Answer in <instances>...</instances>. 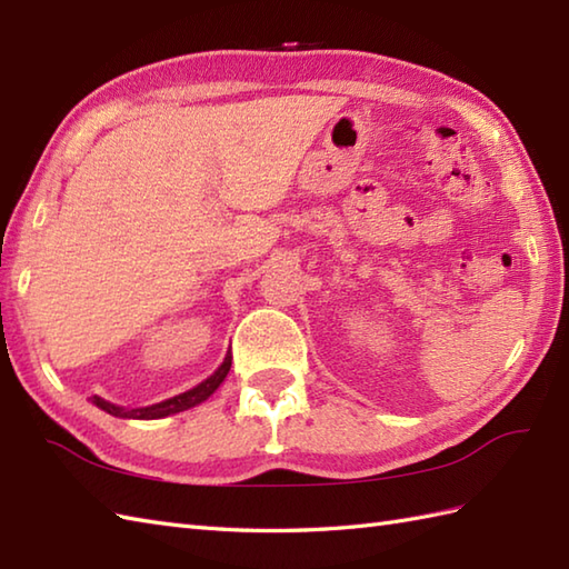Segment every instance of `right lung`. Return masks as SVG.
Returning a JSON list of instances; mask_svg holds the SVG:
<instances>
[{"mask_svg": "<svg viewBox=\"0 0 569 569\" xmlns=\"http://www.w3.org/2000/svg\"><path fill=\"white\" fill-rule=\"evenodd\" d=\"M229 367H232V357H224V361L220 367H217V371L212 373V377L204 379L202 383H198L196 389H190L186 393H178L173 398H166V401L161 403H153V406H147V408H122V406H114L110 401H104V398L100 396H92V403L102 408L104 413H110L114 418H134V420H156V418H166V416H173V413H180V410H188L192 406H198L202 401H208V398L220 389V383L224 381V377L229 373Z\"/></svg>", "mask_w": 569, "mask_h": 569, "instance_id": "obj_1", "label": "right lung"}]
</instances>
